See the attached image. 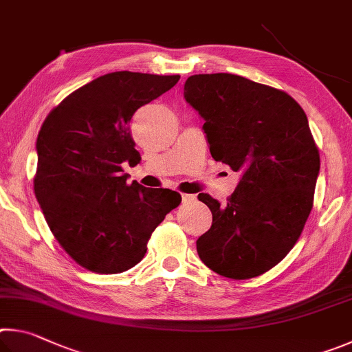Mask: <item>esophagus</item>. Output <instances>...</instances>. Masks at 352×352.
I'll return each mask as SVG.
<instances>
[{
	"instance_id": "esophagus-1",
	"label": "esophagus",
	"mask_w": 352,
	"mask_h": 352,
	"mask_svg": "<svg viewBox=\"0 0 352 352\" xmlns=\"http://www.w3.org/2000/svg\"><path fill=\"white\" fill-rule=\"evenodd\" d=\"M196 196L195 195H182V202L184 204H188V202H195Z\"/></svg>"
}]
</instances>
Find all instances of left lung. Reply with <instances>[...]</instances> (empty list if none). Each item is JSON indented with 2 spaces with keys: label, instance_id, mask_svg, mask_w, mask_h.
I'll use <instances>...</instances> for the list:
<instances>
[{
  "label": "left lung",
  "instance_id": "1",
  "mask_svg": "<svg viewBox=\"0 0 352 352\" xmlns=\"http://www.w3.org/2000/svg\"><path fill=\"white\" fill-rule=\"evenodd\" d=\"M184 98L204 119L212 157L241 173L227 204L198 196L213 214L198 255L227 278H254L289 254L311 213L320 156L307 117L285 91L235 74L188 77Z\"/></svg>",
  "mask_w": 352,
  "mask_h": 352
}]
</instances>
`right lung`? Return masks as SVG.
I'll use <instances>...</instances> for the list:
<instances>
[{"label":"right lung","mask_w":352,"mask_h":352,"mask_svg":"<svg viewBox=\"0 0 352 352\" xmlns=\"http://www.w3.org/2000/svg\"><path fill=\"white\" fill-rule=\"evenodd\" d=\"M179 76L119 71L86 83L54 108L36 138L34 190L49 229L80 266L120 274L146 254L165 214L181 204L168 188L128 184L138 164L129 122Z\"/></svg>","instance_id":"1"}]
</instances>
